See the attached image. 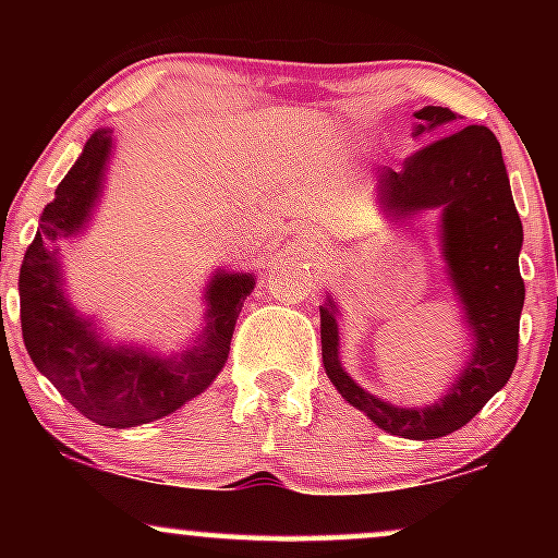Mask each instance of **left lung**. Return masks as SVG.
Wrapping results in <instances>:
<instances>
[{"label": "left lung", "mask_w": 558, "mask_h": 558, "mask_svg": "<svg viewBox=\"0 0 558 558\" xmlns=\"http://www.w3.org/2000/svg\"><path fill=\"white\" fill-rule=\"evenodd\" d=\"M414 136L457 120L448 107H422ZM377 196L396 220L440 209V254L470 325V362L440 401L393 407L354 383L338 360L336 304L319 306L323 364L351 407L380 430L412 440L444 438L470 422L506 386L517 364L524 283L520 275L522 220L511 198L501 144L483 125L435 138L407 157L401 170H377Z\"/></svg>", "instance_id": "8db88e82"}]
</instances>
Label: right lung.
<instances>
[{
	"mask_svg": "<svg viewBox=\"0 0 558 558\" xmlns=\"http://www.w3.org/2000/svg\"><path fill=\"white\" fill-rule=\"evenodd\" d=\"M110 155L112 131L99 128L44 207L17 283L21 328L38 373L47 375L83 417L105 427H136L181 409L226 367L235 319L254 291V275H213L204 291L207 325L181 354L157 356L138 345L101 343L94 319L81 317L65 299L57 241L86 228L105 189Z\"/></svg>",
	"mask_w": 558,
	"mask_h": 558,
	"instance_id": "right-lung-1",
	"label": "right lung"
}]
</instances>
